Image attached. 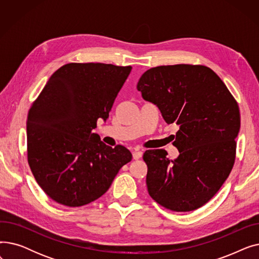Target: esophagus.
<instances>
[{
	"mask_svg": "<svg viewBox=\"0 0 259 259\" xmlns=\"http://www.w3.org/2000/svg\"><path fill=\"white\" fill-rule=\"evenodd\" d=\"M132 155H133V158L134 159H139L143 156V151L142 150H134L132 152Z\"/></svg>",
	"mask_w": 259,
	"mask_h": 259,
	"instance_id": "esophagus-1",
	"label": "esophagus"
}]
</instances>
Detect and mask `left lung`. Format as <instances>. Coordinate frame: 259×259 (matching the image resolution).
<instances>
[{
	"label": "left lung",
	"mask_w": 259,
	"mask_h": 259,
	"mask_svg": "<svg viewBox=\"0 0 259 259\" xmlns=\"http://www.w3.org/2000/svg\"><path fill=\"white\" fill-rule=\"evenodd\" d=\"M137 88L158 107L167 124L180 125L173 143L178 158L170 160L164 149L144 153L149 195L175 212L200 208L233 168L240 128L236 101L221 77L201 65L151 68Z\"/></svg>",
	"instance_id": "8db88e82"
}]
</instances>
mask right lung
<instances>
[{
  "label": "right lung",
  "mask_w": 259,
  "mask_h": 259,
  "mask_svg": "<svg viewBox=\"0 0 259 259\" xmlns=\"http://www.w3.org/2000/svg\"><path fill=\"white\" fill-rule=\"evenodd\" d=\"M131 66L70 63L48 79L27 117L28 164L38 186L54 201L80 207L110 188L132 159L91 131L109 117Z\"/></svg>",
  "instance_id": "add662e5"
}]
</instances>
